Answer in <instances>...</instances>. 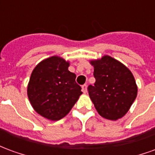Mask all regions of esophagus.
Masks as SVG:
<instances>
[{
	"label": "esophagus",
	"instance_id": "esophagus-1",
	"mask_svg": "<svg viewBox=\"0 0 155 155\" xmlns=\"http://www.w3.org/2000/svg\"><path fill=\"white\" fill-rule=\"evenodd\" d=\"M82 91H83L84 93H86V92H87V85H86V84H83V85H82Z\"/></svg>",
	"mask_w": 155,
	"mask_h": 155
}]
</instances>
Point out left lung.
Masks as SVG:
<instances>
[{
  "instance_id": "left-lung-1",
  "label": "left lung",
  "mask_w": 155,
  "mask_h": 155,
  "mask_svg": "<svg viewBox=\"0 0 155 155\" xmlns=\"http://www.w3.org/2000/svg\"><path fill=\"white\" fill-rule=\"evenodd\" d=\"M95 83L88 91L98 113L107 120H117L130 110L138 88L133 74L120 61L104 55L91 61Z\"/></svg>"
}]
</instances>
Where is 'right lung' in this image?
<instances>
[{"label": "right lung", "mask_w": 155, "mask_h": 155, "mask_svg": "<svg viewBox=\"0 0 155 155\" xmlns=\"http://www.w3.org/2000/svg\"><path fill=\"white\" fill-rule=\"evenodd\" d=\"M69 66L63 58L51 56L32 71L27 86L29 101L33 109L48 120L64 118L82 94L75 82L76 75L69 71Z\"/></svg>", "instance_id": "right-lung-1"}]
</instances>
